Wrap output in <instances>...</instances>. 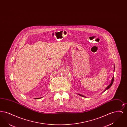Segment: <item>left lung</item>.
<instances>
[{"instance_id": "left-lung-1", "label": "left lung", "mask_w": 127, "mask_h": 127, "mask_svg": "<svg viewBox=\"0 0 127 127\" xmlns=\"http://www.w3.org/2000/svg\"><path fill=\"white\" fill-rule=\"evenodd\" d=\"M115 66H114V71L115 70ZM113 81H114V77H113V78H112V80H111V83H110V84L109 85V86H108L107 87H106V89H105L104 91H103V92H104V91H106V90H108L109 89V88H110V87L112 86V85L113 83ZM78 95H79V96H82V97H85V96H83V95H81V94H78Z\"/></svg>"}]
</instances>
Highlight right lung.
Masks as SVG:
<instances>
[{
	"mask_svg": "<svg viewBox=\"0 0 127 127\" xmlns=\"http://www.w3.org/2000/svg\"><path fill=\"white\" fill-rule=\"evenodd\" d=\"M41 98V97H39V98H36L35 99H39V98Z\"/></svg>",
	"mask_w": 127,
	"mask_h": 127,
	"instance_id": "1",
	"label": "right lung"
}]
</instances>
